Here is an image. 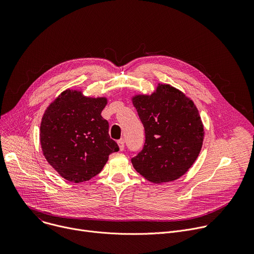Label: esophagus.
<instances>
[{
  "label": "esophagus",
  "mask_w": 254,
  "mask_h": 254,
  "mask_svg": "<svg viewBox=\"0 0 254 254\" xmlns=\"http://www.w3.org/2000/svg\"><path fill=\"white\" fill-rule=\"evenodd\" d=\"M118 145H119L120 150H121V151H123V150H124V148H125V141H124V139L119 140V141H118Z\"/></svg>",
  "instance_id": "esophagus-1"
}]
</instances>
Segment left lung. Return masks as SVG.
Listing matches in <instances>:
<instances>
[{"label":"left lung","mask_w":254,"mask_h":254,"mask_svg":"<svg viewBox=\"0 0 254 254\" xmlns=\"http://www.w3.org/2000/svg\"><path fill=\"white\" fill-rule=\"evenodd\" d=\"M133 105L145 131V142L132 159L137 173L152 183L185 175L198 157L204 127L194 104L170 84L151 96H136Z\"/></svg>","instance_id":"8db88e82"}]
</instances>
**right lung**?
Instances as JSON below:
<instances>
[{
	"label": "right lung",
	"instance_id": "obj_1",
	"mask_svg": "<svg viewBox=\"0 0 254 254\" xmlns=\"http://www.w3.org/2000/svg\"><path fill=\"white\" fill-rule=\"evenodd\" d=\"M106 98H86L66 90L45 111L40 142L49 164L71 183L89 181L101 173L111 153L118 151L101 113Z\"/></svg>",
	"mask_w": 254,
	"mask_h": 254
}]
</instances>
